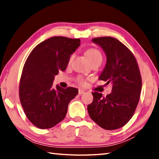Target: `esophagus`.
<instances>
[{"label":"esophagus","instance_id":"esophagus-1","mask_svg":"<svg viewBox=\"0 0 159 159\" xmlns=\"http://www.w3.org/2000/svg\"><path fill=\"white\" fill-rule=\"evenodd\" d=\"M85 93V90H79V95H83V94Z\"/></svg>","mask_w":159,"mask_h":159}]
</instances>
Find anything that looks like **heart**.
I'll list each match as a JSON object with an SVG mask.
<instances>
[{
	"label": "heart",
	"instance_id": "1",
	"mask_svg": "<svg viewBox=\"0 0 159 159\" xmlns=\"http://www.w3.org/2000/svg\"><path fill=\"white\" fill-rule=\"evenodd\" d=\"M86 55H87L88 59H89L90 61H91V63L102 60V55L100 52V51H99L98 49H96V48H90V49H88L87 51H86ZM74 56V55H71V57L69 58V62L73 60ZM77 81L80 85L85 84V80L82 77L78 78Z\"/></svg>",
	"mask_w": 159,
	"mask_h": 159
}]
</instances>
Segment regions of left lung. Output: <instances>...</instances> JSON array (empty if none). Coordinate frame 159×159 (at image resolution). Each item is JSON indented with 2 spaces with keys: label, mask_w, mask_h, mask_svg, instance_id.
<instances>
[{
  "label": "left lung",
  "mask_w": 159,
  "mask_h": 159,
  "mask_svg": "<svg viewBox=\"0 0 159 159\" xmlns=\"http://www.w3.org/2000/svg\"><path fill=\"white\" fill-rule=\"evenodd\" d=\"M106 54L107 63L99 80L112 84L106 97L93 93V101L88 105L91 119L105 130L124 126L133 117L140 98L142 78L138 62L131 51L114 38L92 39Z\"/></svg>",
  "instance_id": "obj_1"
}]
</instances>
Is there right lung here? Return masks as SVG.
Segmentation results:
<instances>
[{
	"label": "right lung",
	"mask_w": 159,
	"mask_h": 159,
	"mask_svg": "<svg viewBox=\"0 0 159 159\" xmlns=\"http://www.w3.org/2000/svg\"><path fill=\"white\" fill-rule=\"evenodd\" d=\"M79 39L54 36L35 47L26 59L21 73L19 94L28 119L37 128H52L66 116L76 88H52L55 76L64 71L71 54L79 47Z\"/></svg>",
	"instance_id": "right-lung-1"
}]
</instances>
